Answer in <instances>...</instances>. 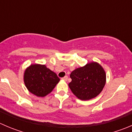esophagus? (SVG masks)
<instances>
[{"instance_id": "34e87169", "label": "esophagus", "mask_w": 132, "mask_h": 132, "mask_svg": "<svg viewBox=\"0 0 132 132\" xmlns=\"http://www.w3.org/2000/svg\"><path fill=\"white\" fill-rule=\"evenodd\" d=\"M68 76H65V77H64L63 78H62V79H63L64 80H65V81H66L68 80Z\"/></svg>"}]
</instances>
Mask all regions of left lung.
<instances>
[{
  "instance_id": "obj_1",
  "label": "left lung",
  "mask_w": 132,
  "mask_h": 132,
  "mask_svg": "<svg viewBox=\"0 0 132 132\" xmlns=\"http://www.w3.org/2000/svg\"><path fill=\"white\" fill-rule=\"evenodd\" d=\"M71 82L69 87L81 100H89L96 97L106 83V73L99 63L91 62L78 68L70 74Z\"/></svg>"
}]
</instances>
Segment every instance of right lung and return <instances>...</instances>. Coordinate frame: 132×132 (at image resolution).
I'll return each mask as SVG.
<instances>
[{
	"instance_id": "add662e5",
	"label": "right lung",
	"mask_w": 132,
	"mask_h": 132,
	"mask_svg": "<svg viewBox=\"0 0 132 132\" xmlns=\"http://www.w3.org/2000/svg\"><path fill=\"white\" fill-rule=\"evenodd\" d=\"M23 81L30 93L36 96L45 97L53 91L60 78L45 65L33 64L25 69Z\"/></svg>"
}]
</instances>
